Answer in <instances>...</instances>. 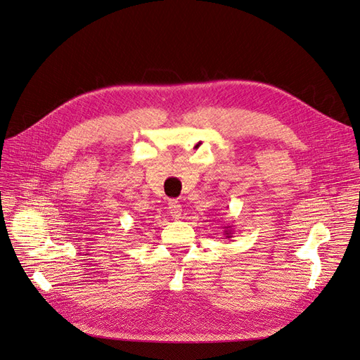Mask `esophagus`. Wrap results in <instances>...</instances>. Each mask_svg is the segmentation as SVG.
<instances>
[{"label": "esophagus", "instance_id": "esophagus-1", "mask_svg": "<svg viewBox=\"0 0 360 360\" xmlns=\"http://www.w3.org/2000/svg\"><path fill=\"white\" fill-rule=\"evenodd\" d=\"M168 212L171 213L172 217H176V219H179V217L181 216V212H183V205L177 200H171L168 202Z\"/></svg>", "mask_w": 360, "mask_h": 360}]
</instances>
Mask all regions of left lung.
<instances>
[{"label":"left lung","mask_w":360,"mask_h":360,"mask_svg":"<svg viewBox=\"0 0 360 360\" xmlns=\"http://www.w3.org/2000/svg\"><path fill=\"white\" fill-rule=\"evenodd\" d=\"M224 228H225V231H224L225 237H226V238H231V237H233V230H231V225H226V226H224Z\"/></svg>","instance_id":"1"}]
</instances>
